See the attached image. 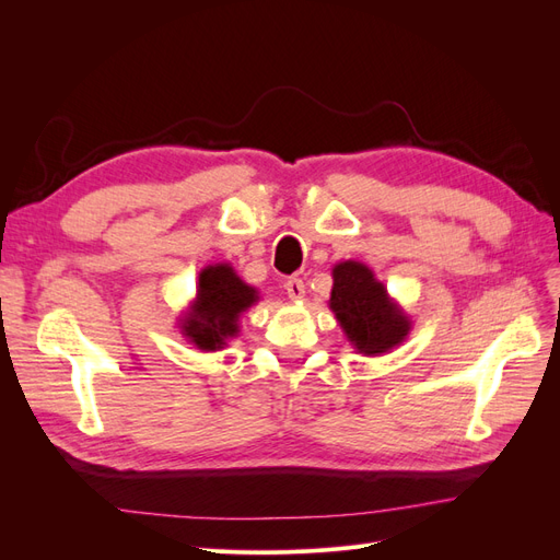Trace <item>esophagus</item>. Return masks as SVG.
Listing matches in <instances>:
<instances>
[{
  "label": "esophagus",
  "mask_w": 560,
  "mask_h": 560,
  "mask_svg": "<svg viewBox=\"0 0 560 560\" xmlns=\"http://www.w3.org/2000/svg\"><path fill=\"white\" fill-rule=\"evenodd\" d=\"M284 290H287V296L294 299V301L306 296V284H303L301 278H290V280H287L284 282Z\"/></svg>",
  "instance_id": "34e87169"
}]
</instances>
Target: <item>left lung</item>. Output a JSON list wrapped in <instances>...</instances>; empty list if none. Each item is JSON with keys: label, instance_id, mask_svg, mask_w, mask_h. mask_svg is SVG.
<instances>
[{"label": "left lung", "instance_id": "left-lung-1", "mask_svg": "<svg viewBox=\"0 0 560 560\" xmlns=\"http://www.w3.org/2000/svg\"><path fill=\"white\" fill-rule=\"evenodd\" d=\"M329 308L352 348L374 358L399 346L411 329V319L387 296L374 270L360 261H341L334 270Z\"/></svg>", "mask_w": 560, "mask_h": 560}]
</instances>
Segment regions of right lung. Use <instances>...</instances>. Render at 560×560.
I'll return each instance as SVG.
<instances>
[{
	"mask_svg": "<svg viewBox=\"0 0 560 560\" xmlns=\"http://www.w3.org/2000/svg\"><path fill=\"white\" fill-rule=\"evenodd\" d=\"M257 301V290L235 276L229 264L202 268L194 306L182 319V334L198 350H222L238 334L241 313Z\"/></svg>",
	"mask_w": 560,
	"mask_h": 560,
	"instance_id": "obj_1",
	"label": "right lung"
}]
</instances>
